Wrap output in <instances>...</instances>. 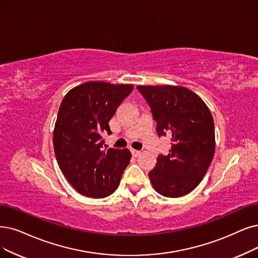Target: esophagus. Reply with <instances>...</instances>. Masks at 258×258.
Wrapping results in <instances>:
<instances>
[{"label":"esophagus","mask_w":258,"mask_h":258,"mask_svg":"<svg viewBox=\"0 0 258 258\" xmlns=\"http://www.w3.org/2000/svg\"><path fill=\"white\" fill-rule=\"evenodd\" d=\"M131 153H132V156L133 157H139L140 154L142 153L140 150H136V149H131Z\"/></svg>","instance_id":"1"}]
</instances>
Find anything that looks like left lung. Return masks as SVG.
<instances>
[{"label":"left lung","instance_id":"1","mask_svg":"<svg viewBox=\"0 0 258 258\" xmlns=\"http://www.w3.org/2000/svg\"><path fill=\"white\" fill-rule=\"evenodd\" d=\"M151 108L159 137H169L167 156L160 154L149 179L157 192L179 198L192 191L215 153V127L209 107L185 87L138 86Z\"/></svg>","mask_w":258,"mask_h":258}]
</instances>
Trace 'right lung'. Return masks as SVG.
<instances>
[{"label":"right lung","instance_id":"right-lung-1","mask_svg":"<svg viewBox=\"0 0 258 258\" xmlns=\"http://www.w3.org/2000/svg\"><path fill=\"white\" fill-rule=\"evenodd\" d=\"M133 87L88 81L61 101L53 135L55 156L69 183L86 197L114 192L130 162L127 148H102L101 133L111 135L109 121Z\"/></svg>","mask_w":258,"mask_h":258}]
</instances>
